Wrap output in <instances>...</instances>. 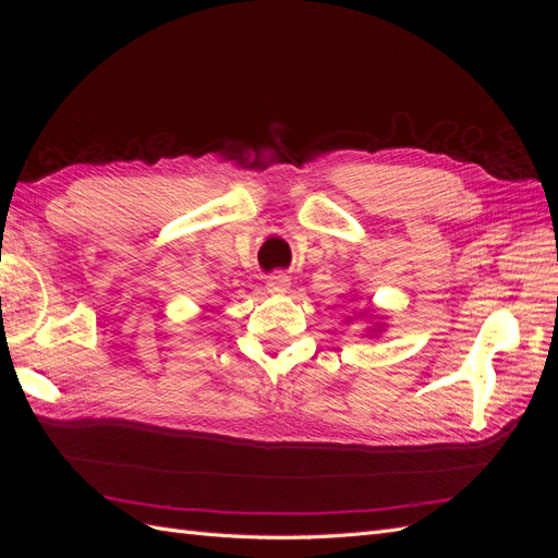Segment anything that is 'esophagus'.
Here are the masks:
<instances>
[{
    "mask_svg": "<svg viewBox=\"0 0 558 558\" xmlns=\"http://www.w3.org/2000/svg\"><path fill=\"white\" fill-rule=\"evenodd\" d=\"M289 286H291V279L286 277L283 272H272L267 277V291L269 293H286V291H289Z\"/></svg>",
    "mask_w": 558,
    "mask_h": 558,
    "instance_id": "obj_1",
    "label": "esophagus"
}]
</instances>
